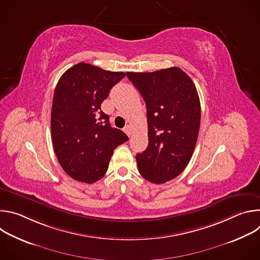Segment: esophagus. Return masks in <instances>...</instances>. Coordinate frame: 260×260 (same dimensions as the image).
I'll return each instance as SVG.
<instances>
[{
	"label": "esophagus",
	"instance_id": "34e87169",
	"mask_svg": "<svg viewBox=\"0 0 260 260\" xmlns=\"http://www.w3.org/2000/svg\"><path fill=\"white\" fill-rule=\"evenodd\" d=\"M123 132H124L128 137H131V136H132V126H131V125H125V126L123 127Z\"/></svg>",
	"mask_w": 260,
	"mask_h": 260
}]
</instances>
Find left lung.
Wrapping results in <instances>:
<instances>
[{"label":"left lung","mask_w":260,"mask_h":260,"mask_svg":"<svg viewBox=\"0 0 260 260\" xmlns=\"http://www.w3.org/2000/svg\"><path fill=\"white\" fill-rule=\"evenodd\" d=\"M147 108L148 147L136 155L140 174L162 184L187 167L198 141L201 103L186 73L173 67L151 73L127 72Z\"/></svg>","instance_id":"left-lung-1"}]
</instances>
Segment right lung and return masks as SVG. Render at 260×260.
Instances as JSON below:
<instances>
[{"instance_id":"1","label":"right lung","mask_w":260,"mask_h":260,"mask_svg":"<svg viewBox=\"0 0 260 260\" xmlns=\"http://www.w3.org/2000/svg\"><path fill=\"white\" fill-rule=\"evenodd\" d=\"M125 74L79 62L59 78L52 102L51 138L62 170L87 184L104 177L115 148L128 140L111 127L101 105Z\"/></svg>"}]
</instances>
